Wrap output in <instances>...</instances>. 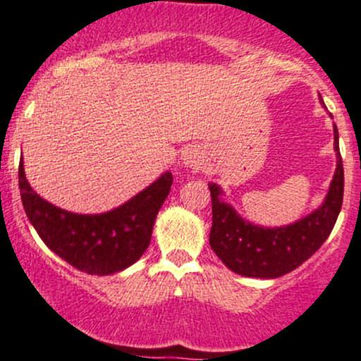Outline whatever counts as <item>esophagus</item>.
Wrapping results in <instances>:
<instances>
[{"label":"esophagus","mask_w":361,"mask_h":361,"mask_svg":"<svg viewBox=\"0 0 361 361\" xmlns=\"http://www.w3.org/2000/svg\"><path fill=\"white\" fill-rule=\"evenodd\" d=\"M205 157H207L205 147H202L199 144L188 145L185 149L183 156H181V164H183V168L190 169V171H197V169H200L205 164Z\"/></svg>","instance_id":"obj_1"}]
</instances>
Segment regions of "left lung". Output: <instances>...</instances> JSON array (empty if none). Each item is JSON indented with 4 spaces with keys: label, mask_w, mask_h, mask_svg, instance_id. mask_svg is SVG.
Returning <instances> with one entry per match:
<instances>
[{
    "label": "left lung",
    "mask_w": 361,
    "mask_h": 361,
    "mask_svg": "<svg viewBox=\"0 0 361 361\" xmlns=\"http://www.w3.org/2000/svg\"><path fill=\"white\" fill-rule=\"evenodd\" d=\"M334 150L336 171L326 199L315 211L286 226L267 228L250 223L223 199L224 192L219 185L209 183L212 199L209 243L226 267L245 277L276 279L295 271L322 247L343 205L344 171L336 125Z\"/></svg>",
    "instance_id": "obj_1"
}]
</instances>
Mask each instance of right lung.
I'll list each match as a JSON object with an SVG mask.
<instances>
[{"label":"right lung","mask_w":361,"mask_h":361,"mask_svg":"<svg viewBox=\"0 0 361 361\" xmlns=\"http://www.w3.org/2000/svg\"><path fill=\"white\" fill-rule=\"evenodd\" d=\"M171 185L173 174L166 171L120 207L101 214H77L37 195L25 178L23 159L18 168L23 209L41 240L75 269L97 276L125 271L144 255Z\"/></svg>","instance_id":"1"}]
</instances>
